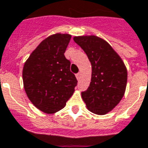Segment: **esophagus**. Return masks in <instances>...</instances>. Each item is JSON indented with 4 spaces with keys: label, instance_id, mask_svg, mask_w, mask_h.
<instances>
[{
    "label": "esophagus",
    "instance_id": "1",
    "mask_svg": "<svg viewBox=\"0 0 148 148\" xmlns=\"http://www.w3.org/2000/svg\"><path fill=\"white\" fill-rule=\"evenodd\" d=\"M76 77H77V80H79V79L81 78V74H80V73H77V74H76Z\"/></svg>",
    "mask_w": 148,
    "mask_h": 148
}]
</instances>
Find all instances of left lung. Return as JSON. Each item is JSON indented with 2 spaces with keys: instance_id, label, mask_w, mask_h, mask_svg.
<instances>
[{
  "instance_id": "left-lung-1",
  "label": "left lung",
  "mask_w": 148,
  "mask_h": 148,
  "mask_svg": "<svg viewBox=\"0 0 148 148\" xmlns=\"http://www.w3.org/2000/svg\"><path fill=\"white\" fill-rule=\"evenodd\" d=\"M91 63V82L82 97L88 110L105 114L123 97L127 71L118 53L106 41L96 36L74 37Z\"/></svg>"
}]
</instances>
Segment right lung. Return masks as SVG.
<instances>
[{
  "label": "right lung",
  "instance_id": "1",
  "mask_svg": "<svg viewBox=\"0 0 148 148\" xmlns=\"http://www.w3.org/2000/svg\"><path fill=\"white\" fill-rule=\"evenodd\" d=\"M71 38L69 34L49 36L33 51L24 65L22 77L26 95L45 113L62 110L77 84L70 70L71 62L64 55Z\"/></svg>",
  "mask_w": 148,
  "mask_h": 148
}]
</instances>
